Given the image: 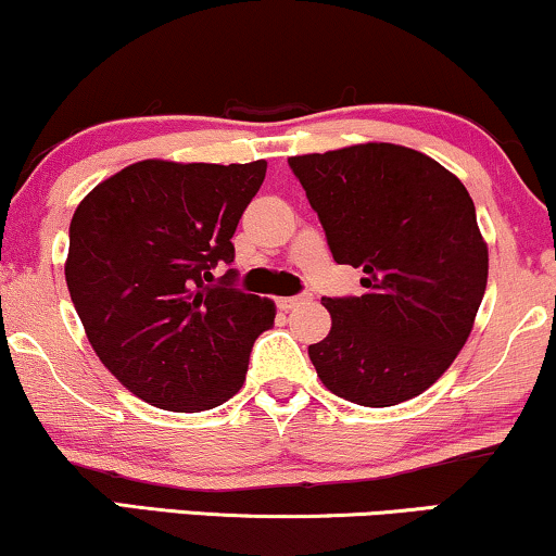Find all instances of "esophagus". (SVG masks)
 <instances>
[{
    "instance_id": "esophagus-1",
    "label": "esophagus",
    "mask_w": 556,
    "mask_h": 556,
    "mask_svg": "<svg viewBox=\"0 0 556 556\" xmlns=\"http://www.w3.org/2000/svg\"><path fill=\"white\" fill-rule=\"evenodd\" d=\"M308 301H312V293H299V295H286V299H280L278 304H280V308H286V312H291V308L308 304Z\"/></svg>"
}]
</instances>
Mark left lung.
<instances>
[{"label":"left lung","mask_w":556,"mask_h":556,"mask_svg":"<svg viewBox=\"0 0 556 556\" xmlns=\"http://www.w3.org/2000/svg\"><path fill=\"white\" fill-rule=\"evenodd\" d=\"M340 265L363 295L327 299V340L308 344L321 383L357 406L427 391L465 348L488 283L470 193L419 150L367 142L288 157Z\"/></svg>","instance_id":"obj_1"}]
</instances>
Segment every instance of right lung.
Masks as SVG:
<instances>
[{
  "mask_svg": "<svg viewBox=\"0 0 556 556\" xmlns=\"http://www.w3.org/2000/svg\"><path fill=\"white\" fill-rule=\"evenodd\" d=\"M265 161L127 165L78 204L66 283L93 352L165 410L197 414L240 391L276 304L235 288L232 235Z\"/></svg>",
  "mask_w": 556,
  "mask_h": 556,
  "instance_id": "obj_1",
  "label": "right lung"
}]
</instances>
